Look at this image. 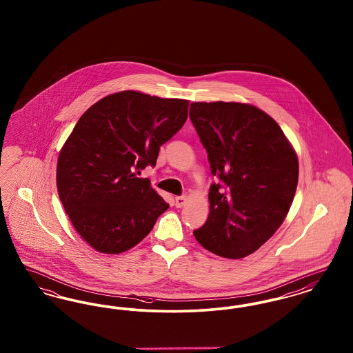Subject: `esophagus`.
Returning <instances> with one entry per match:
<instances>
[{"instance_id":"1","label":"esophagus","mask_w":353,"mask_h":353,"mask_svg":"<svg viewBox=\"0 0 353 353\" xmlns=\"http://www.w3.org/2000/svg\"><path fill=\"white\" fill-rule=\"evenodd\" d=\"M186 201H188V197H186V196H179V197L174 199V202H176V206H177V208H183V206H185Z\"/></svg>"}]
</instances>
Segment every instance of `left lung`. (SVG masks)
Returning <instances> with one entry per match:
<instances>
[{"instance_id": "8db88e82", "label": "left lung", "mask_w": 353, "mask_h": 353, "mask_svg": "<svg viewBox=\"0 0 353 353\" xmlns=\"http://www.w3.org/2000/svg\"><path fill=\"white\" fill-rule=\"evenodd\" d=\"M189 117L223 185L209 192V216L193 234L229 259L256 252L281 228L294 200L299 163L279 124L238 101H194Z\"/></svg>"}]
</instances>
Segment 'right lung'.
<instances>
[{
  "label": "right lung",
  "mask_w": 353,
  "mask_h": 353,
  "mask_svg": "<svg viewBox=\"0 0 353 353\" xmlns=\"http://www.w3.org/2000/svg\"><path fill=\"white\" fill-rule=\"evenodd\" d=\"M188 105L128 90L104 97L78 120L58 156L57 189L72 226L97 252L132 249L168 209L136 173L156 164Z\"/></svg>",
  "instance_id": "obj_1"
}]
</instances>
